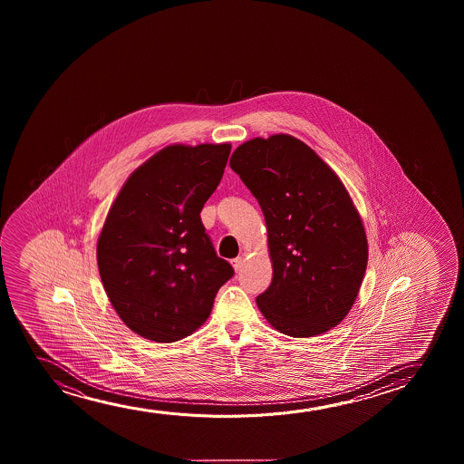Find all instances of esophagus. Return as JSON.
Masks as SVG:
<instances>
[{"label":"esophagus","instance_id":"obj_1","mask_svg":"<svg viewBox=\"0 0 464 464\" xmlns=\"http://www.w3.org/2000/svg\"><path fill=\"white\" fill-rule=\"evenodd\" d=\"M231 265H233L236 273H237V271H241L242 265H244V258H242V256H237L235 260H231Z\"/></svg>","mask_w":464,"mask_h":464}]
</instances>
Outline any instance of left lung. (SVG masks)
Segmentation results:
<instances>
[{"label":"left lung","instance_id":"1","mask_svg":"<svg viewBox=\"0 0 464 464\" xmlns=\"http://www.w3.org/2000/svg\"><path fill=\"white\" fill-rule=\"evenodd\" d=\"M231 169L260 204L273 282L256 304L286 336L314 337L341 324L368 265V239L336 172L290 134L236 149Z\"/></svg>","mask_w":464,"mask_h":464}]
</instances>
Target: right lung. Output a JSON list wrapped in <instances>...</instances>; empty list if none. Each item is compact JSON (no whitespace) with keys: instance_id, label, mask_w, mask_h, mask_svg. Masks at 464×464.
Masks as SVG:
<instances>
[{"instance_id":"1","label":"right lung","mask_w":464,"mask_h":464,"mask_svg":"<svg viewBox=\"0 0 464 464\" xmlns=\"http://www.w3.org/2000/svg\"><path fill=\"white\" fill-rule=\"evenodd\" d=\"M229 144H174L127 179L96 246L98 269L121 322L155 343H176L208 320L233 277L199 212L222 180Z\"/></svg>"}]
</instances>
